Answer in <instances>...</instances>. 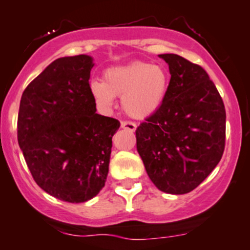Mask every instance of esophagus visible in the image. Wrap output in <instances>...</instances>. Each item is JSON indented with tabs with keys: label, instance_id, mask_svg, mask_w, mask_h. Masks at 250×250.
Wrapping results in <instances>:
<instances>
[{
	"label": "esophagus",
	"instance_id": "1",
	"mask_svg": "<svg viewBox=\"0 0 250 250\" xmlns=\"http://www.w3.org/2000/svg\"><path fill=\"white\" fill-rule=\"evenodd\" d=\"M121 127H122L123 129L130 130V132H134V130L136 129V125L134 122H130V121H122V122H121Z\"/></svg>",
	"mask_w": 250,
	"mask_h": 250
}]
</instances>
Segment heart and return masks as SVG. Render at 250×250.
Masks as SVG:
<instances>
[{
  "label": "heart",
  "mask_w": 250,
  "mask_h": 250,
  "mask_svg": "<svg viewBox=\"0 0 250 250\" xmlns=\"http://www.w3.org/2000/svg\"><path fill=\"white\" fill-rule=\"evenodd\" d=\"M169 87V73L163 65L133 62L105 70L104 81H92L90 88L96 103L107 109L115 96H122V107L134 118L153 114Z\"/></svg>",
  "instance_id": "heart-1"
}]
</instances>
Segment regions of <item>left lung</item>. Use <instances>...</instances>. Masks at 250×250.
<instances>
[{
    "label": "left lung",
    "instance_id": "obj_1",
    "mask_svg": "<svg viewBox=\"0 0 250 250\" xmlns=\"http://www.w3.org/2000/svg\"><path fill=\"white\" fill-rule=\"evenodd\" d=\"M160 106L136 128V148L152 182L169 194L195 189L220 162L225 148V106L201 65L175 54Z\"/></svg>",
    "mask_w": 250,
    "mask_h": 250
}]
</instances>
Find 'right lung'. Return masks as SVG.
<instances>
[{"label": "right lung", "instance_id": "right-lung-1", "mask_svg": "<svg viewBox=\"0 0 250 250\" xmlns=\"http://www.w3.org/2000/svg\"><path fill=\"white\" fill-rule=\"evenodd\" d=\"M87 55L62 57L33 79L21 96L18 143L33 180L60 200L96 196L109 172L116 118L96 114Z\"/></svg>", "mask_w": 250, "mask_h": 250}]
</instances>
